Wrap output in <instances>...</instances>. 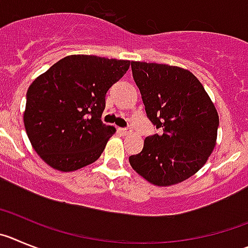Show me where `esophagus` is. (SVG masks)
I'll list each match as a JSON object with an SVG mask.
<instances>
[{"label": "esophagus", "instance_id": "esophagus-1", "mask_svg": "<svg viewBox=\"0 0 248 248\" xmlns=\"http://www.w3.org/2000/svg\"><path fill=\"white\" fill-rule=\"evenodd\" d=\"M119 132L121 136H128L132 133V129L129 128V127H126V128H119Z\"/></svg>", "mask_w": 248, "mask_h": 248}]
</instances>
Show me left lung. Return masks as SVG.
I'll return each instance as SVG.
<instances>
[{"label": "left lung", "mask_w": 248, "mask_h": 248, "mask_svg": "<svg viewBox=\"0 0 248 248\" xmlns=\"http://www.w3.org/2000/svg\"><path fill=\"white\" fill-rule=\"evenodd\" d=\"M131 66L147 116L163 133L147 137L129 164L153 185L179 184L202 169L215 148V105L186 69L144 62H132Z\"/></svg>", "instance_id": "8db88e82"}]
</instances>
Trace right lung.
<instances>
[{
    "label": "right lung",
    "mask_w": 248,
    "mask_h": 248,
    "mask_svg": "<svg viewBox=\"0 0 248 248\" xmlns=\"http://www.w3.org/2000/svg\"><path fill=\"white\" fill-rule=\"evenodd\" d=\"M129 60L68 55L31 84L23 122L31 144L53 169L73 171L97 160L113 126L102 124L105 95Z\"/></svg>",
    "instance_id": "1"
}]
</instances>
